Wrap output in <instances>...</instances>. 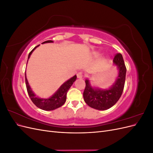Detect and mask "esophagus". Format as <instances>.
I'll use <instances>...</instances> for the list:
<instances>
[{
    "mask_svg": "<svg viewBox=\"0 0 153 153\" xmlns=\"http://www.w3.org/2000/svg\"><path fill=\"white\" fill-rule=\"evenodd\" d=\"M76 75H77V78H82L83 76H84V74H83V73L82 71H80V72H78L77 73Z\"/></svg>",
    "mask_w": 153,
    "mask_h": 153,
    "instance_id": "34e87169",
    "label": "esophagus"
}]
</instances>
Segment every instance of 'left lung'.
<instances>
[{
	"label": "left lung",
	"instance_id": "left-lung-1",
	"mask_svg": "<svg viewBox=\"0 0 153 153\" xmlns=\"http://www.w3.org/2000/svg\"><path fill=\"white\" fill-rule=\"evenodd\" d=\"M113 62L119 69V75L113 85L108 89H100L91 87L89 81L86 80L85 88L84 91L85 102L96 110H105L112 107L121 98L123 92L125 79H126V68L121 53L115 55Z\"/></svg>",
	"mask_w": 153,
	"mask_h": 153
}]
</instances>
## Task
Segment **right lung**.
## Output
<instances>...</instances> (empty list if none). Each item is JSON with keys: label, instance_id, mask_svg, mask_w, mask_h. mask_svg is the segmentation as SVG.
I'll return each mask as SVG.
<instances>
[{"label": "right lung", "instance_id": "obj_1", "mask_svg": "<svg viewBox=\"0 0 153 153\" xmlns=\"http://www.w3.org/2000/svg\"><path fill=\"white\" fill-rule=\"evenodd\" d=\"M52 42L53 41L52 40H48L43 42V44L47 43H52ZM39 45L36 46V47H34V49L29 53L28 59L30 58V55L32 54V52H33V51L38 47ZM25 84H26L27 92H28L30 100H32V102H33V103L37 106V107H38L44 110H47V111L53 110L57 108L61 107V106H62L64 104V103L66 102V95H67L68 91L73 85V82H75L76 79V75L73 76L72 78H70V79L67 80L66 82H64V84L59 87V89L52 96H51L50 98L47 99H43V98H38V97L36 96L34 92L31 90L30 85L28 83V81H27V77H26V73H25Z\"/></svg>", "mask_w": 153, "mask_h": 153}]
</instances>
